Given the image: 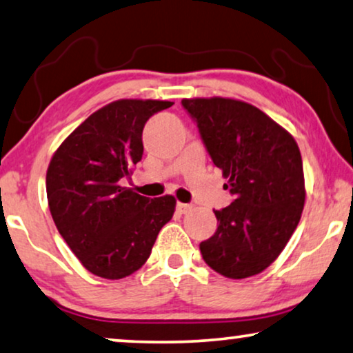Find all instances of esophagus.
I'll return each mask as SVG.
<instances>
[{
    "label": "esophagus",
    "instance_id": "obj_1",
    "mask_svg": "<svg viewBox=\"0 0 353 353\" xmlns=\"http://www.w3.org/2000/svg\"><path fill=\"white\" fill-rule=\"evenodd\" d=\"M192 205H187V203H177L176 205V211L179 214H187V212L192 211Z\"/></svg>",
    "mask_w": 353,
    "mask_h": 353
}]
</instances>
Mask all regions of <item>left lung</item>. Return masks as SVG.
Listing matches in <instances>:
<instances>
[{
    "label": "left lung",
    "instance_id": "obj_1",
    "mask_svg": "<svg viewBox=\"0 0 353 353\" xmlns=\"http://www.w3.org/2000/svg\"><path fill=\"white\" fill-rule=\"evenodd\" d=\"M182 107L235 198L214 211L217 230L200 243L203 259L227 278L261 274L285 250L304 210L299 147L251 103L211 97L183 99Z\"/></svg>",
    "mask_w": 353,
    "mask_h": 353
}]
</instances>
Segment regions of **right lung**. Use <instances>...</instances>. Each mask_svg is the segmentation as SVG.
Returning <instances> with one entry per match:
<instances>
[{"mask_svg": "<svg viewBox=\"0 0 353 353\" xmlns=\"http://www.w3.org/2000/svg\"><path fill=\"white\" fill-rule=\"evenodd\" d=\"M168 101L121 99L94 112L54 153L46 193L59 233L91 274L120 280L141 269L174 196L150 198L123 185L142 160V131Z\"/></svg>", "mask_w": 353, "mask_h": 353, "instance_id": "right-lung-1", "label": "right lung"}]
</instances>
